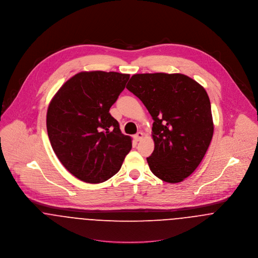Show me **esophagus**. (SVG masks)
I'll return each mask as SVG.
<instances>
[{
	"label": "esophagus",
	"mask_w": 258,
	"mask_h": 258,
	"mask_svg": "<svg viewBox=\"0 0 258 258\" xmlns=\"http://www.w3.org/2000/svg\"><path fill=\"white\" fill-rule=\"evenodd\" d=\"M144 137V134L142 133V132H138L135 136H134V138H135V140H137V141H140L142 138Z\"/></svg>",
	"instance_id": "obj_1"
}]
</instances>
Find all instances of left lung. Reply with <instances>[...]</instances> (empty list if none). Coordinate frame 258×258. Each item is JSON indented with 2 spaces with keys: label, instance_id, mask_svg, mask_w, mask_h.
I'll return each mask as SVG.
<instances>
[{
  "label": "left lung",
  "instance_id": "left-lung-1",
  "mask_svg": "<svg viewBox=\"0 0 258 258\" xmlns=\"http://www.w3.org/2000/svg\"><path fill=\"white\" fill-rule=\"evenodd\" d=\"M126 88L143 102L154 120L150 170L167 183L184 181L198 168L213 138L207 91L184 74L163 73L134 74Z\"/></svg>",
  "mask_w": 258,
  "mask_h": 258
}]
</instances>
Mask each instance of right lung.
Instances as JSON below:
<instances>
[{"instance_id":"1","label":"right lung","mask_w":258,"mask_h":258,"mask_svg":"<svg viewBox=\"0 0 258 258\" xmlns=\"http://www.w3.org/2000/svg\"><path fill=\"white\" fill-rule=\"evenodd\" d=\"M129 74L82 72L69 79L51 99L47 135L55 155L74 177L102 183L121 168L132 148L110 107L124 90Z\"/></svg>"}]
</instances>
